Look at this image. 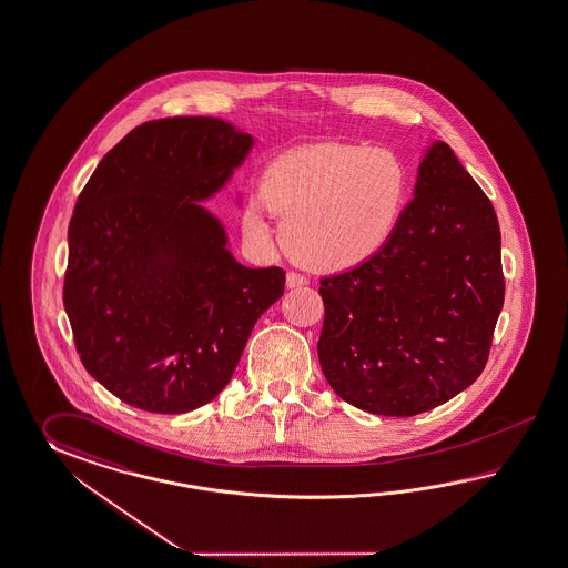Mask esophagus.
<instances>
[{"label": "esophagus", "mask_w": 568, "mask_h": 568, "mask_svg": "<svg viewBox=\"0 0 568 568\" xmlns=\"http://www.w3.org/2000/svg\"><path fill=\"white\" fill-rule=\"evenodd\" d=\"M285 285H287V290H297V287H304L307 285V278L304 275H300V273H287V277H285Z\"/></svg>", "instance_id": "obj_1"}]
</instances>
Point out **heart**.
I'll return each instance as SVG.
<instances>
[{
	"mask_svg": "<svg viewBox=\"0 0 568 568\" xmlns=\"http://www.w3.org/2000/svg\"><path fill=\"white\" fill-rule=\"evenodd\" d=\"M258 194L242 213L246 237L266 244L273 235L263 202L278 217L293 258L318 271H348L392 240L408 199V172L384 148L318 143L275 158Z\"/></svg>",
	"mask_w": 568,
	"mask_h": 568,
	"instance_id": "heart-1",
	"label": "heart"
}]
</instances>
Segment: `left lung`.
Wrapping results in <instances>:
<instances>
[{
    "instance_id": "obj_1",
    "label": "left lung",
    "mask_w": 568,
    "mask_h": 568,
    "mask_svg": "<svg viewBox=\"0 0 568 568\" xmlns=\"http://www.w3.org/2000/svg\"><path fill=\"white\" fill-rule=\"evenodd\" d=\"M413 194L386 248L320 281L322 374L374 415H420L471 386L505 300L497 213L447 143L425 150Z\"/></svg>"
}]
</instances>
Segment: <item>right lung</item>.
Masks as SVG:
<instances>
[{"label": "right lung", "instance_id": "right-lung-1", "mask_svg": "<svg viewBox=\"0 0 568 568\" xmlns=\"http://www.w3.org/2000/svg\"><path fill=\"white\" fill-rule=\"evenodd\" d=\"M252 148L222 119L150 121L100 160L75 203L63 283L75 348L135 408L181 415L213 400L283 295L285 271L237 263L203 207Z\"/></svg>", "mask_w": 568, "mask_h": 568}]
</instances>
